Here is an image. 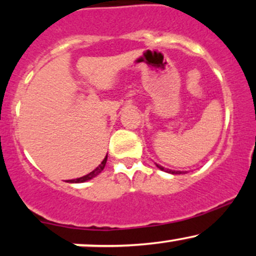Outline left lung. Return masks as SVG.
I'll list each match as a JSON object with an SVG mask.
<instances>
[{"label":"left lung","instance_id":"8db88e82","mask_svg":"<svg viewBox=\"0 0 256 256\" xmlns=\"http://www.w3.org/2000/svg\"><path fill=\"white\" fill-rule=\"evenodd\" d=\"M156 166H158V168H160V170H162V171H166V172H168V173H172V174H180V173H183L182 171H168V170H165V168H164L162 166H158V164H156Z\"/></svg>","mask_w":256,"mask_h":256}]
</instances>
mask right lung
<instances>
[{
    "label": "right lung",
    "instance_id": "add662e5",
    "mask_svg": "<svg viewBox=\"0 0 256 256\" xmlns=\"http://www.w3.org/2000/svg\"><path fill=\"white\" fill-rule=\"evenodd\" d=\"M106 162H107V156L104 158V160L102 161L100 165L96 167L95 170H94L92 172H90L89 174L84 176V177H80V178H77V179H71V180H67L68 183H83V182H86V180H90V179H92L94 177H96V176H98L100 173L104 171V166H106Z\"/></svg>",
    "mask_w": 256,
    "mask_h": 256
}]
</instances>
